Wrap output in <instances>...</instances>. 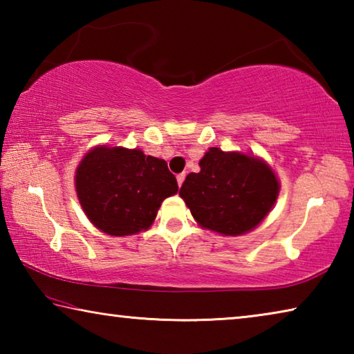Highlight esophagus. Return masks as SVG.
Wrapping results in <instances>:
<instances>
[{
	"label": "esophagus",
	"instance_id": "obj_1",
	"mask_svg": "<svg viewBox=\"0 0 354 354\" xmlns=\"http://www.w3.org/2000/svg\"><path fill=\"white\" fill-rule=\"evenodd\" d=\"M184 179H185V173H179V175L176 176V181H178V185H179V187H181V185H183Z\"/></svg>",
	"mask_w": 354,
	"mask_h": 354
}]
</instances>
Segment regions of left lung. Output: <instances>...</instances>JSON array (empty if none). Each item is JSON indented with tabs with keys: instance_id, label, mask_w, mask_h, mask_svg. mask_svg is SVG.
I'll return each instance as SVG.
<instances>
[{
	"instance_id": "obj_1",
	"label": "left lung",
	"mask_w": 354,
	"mask_h": 354,
	"mask_svg": "<svg viewBox=\"0 0 354 354\" xmlns=\"http://www.w3.org/2000/svg\"><path fill=\"white\" fill-rule=\"evenodd\" d=\"M179 195L203 227L225 236L253 230L270 212L279 184L270 167L242 153L211 148Z\"/></svg>"
}]
</instances>
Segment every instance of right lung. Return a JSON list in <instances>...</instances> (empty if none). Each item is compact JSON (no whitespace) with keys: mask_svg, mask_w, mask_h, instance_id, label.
I'll list each match as a JSON object with an SVG mask.
<instances>
[{"mask_svg":"<svg viewBox=\"0 0 354 354\" xmlns=\"http://www.w3.org/2000/svg\"><path fill=\"white\" fill-rule=\"evenodd\" d=\"M76 192L98 230L129 236L151 226L160 203L178 192V183L164 159L140 149L98 147L77 167Z\"/></svg>","mask_w":354,"mask_h":354,"instance_id":"right-lung-1","label":"right lung"}]
</instances>
